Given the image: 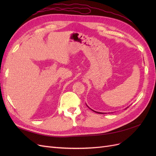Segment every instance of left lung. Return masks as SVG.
<instances>
[{"label":"left lung","mask_w":156,"mask_h":156,"mask_svg":"<svg viewBox=\"0 0 156 156\" xmlns=\"http://www.w3.org/2000/svg\"><path fill=\"white\" fill-rule=\"evenodd\" d=\"M87 107H88V106H87ZM128 107H126V108H128ZM92 111H94V110H92ZM94 112H97V113H100V114H103V113H102V112H97V111H94Z\"/></svg>","instance_id":"obj_1"}]
</instances>
